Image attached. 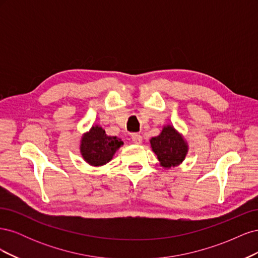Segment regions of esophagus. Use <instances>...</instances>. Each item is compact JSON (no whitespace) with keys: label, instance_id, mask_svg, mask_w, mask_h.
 <instances>
[{"label":"esophagus","instance_id":"obj_1","mask_svg":"<svg viewBox=\"0 0 258 258\" xmlns=\"http://www.w3.org/2000/svg\"><path fill=\"white\" fill-rule=\"evenodd\" d=\"M131 140H132V142L136 143V144H141L142 141H143L142 137L138 135V134H132L131 135Z\"/></svg>","mask_w":258,"mask_h":258}]
</instances>
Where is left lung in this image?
Returning <instances> with one entry per match:
<instances>
[{
    "instance_id": "1",
    "label": "left lung",
    "mask_w": 258,
    "mask_h": 258,
    "mask_svg": "<svg viewBox=\"0 0 258 258\" xmlns=\"http://www.w3.org/2000/svg\"><path fill=\"white\" fill-rule=\"evenodd\" d=\"M151 147L163 168L176 167L185 159L188 145L173 126L168 124L160 135L151 139Z\"/></svg>"
}]
</instances>
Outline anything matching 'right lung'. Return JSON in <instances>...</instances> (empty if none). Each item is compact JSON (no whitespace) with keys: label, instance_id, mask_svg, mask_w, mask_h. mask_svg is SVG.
I'll use <instances>...</instances> for the list:
<instances>
[{"label":"right lung","instance_id":"right-lung-1","mask_svg":"<svg viewBox=\"0 0 258 258\" xmlns=\"http://www.w3.org/2000/svg\"><path fill=\"white\" fill-rule=\"evenodd\" d=\"M121 145H123V142L120 139L108 137L102 127L96 124L82 137L80 147L86 162L93 167H100L111 161Z\"/></svg>","mask_w":258,"mask_h":258}]
</instances>
